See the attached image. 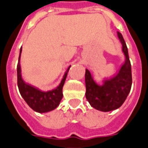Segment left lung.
<instances>
[{
  "label": "left lung",
  "mask_w": 148,
  "mask_h": 148,
  "mask_svg": "<svg viewBox=\"0 0 148 148\" xmlns=\"http://www.w3.org/2000/svg\"><path fill=\"white\" fill-rule=\"evenodd\" d=\"M122 50L125 56V62L119 72L110 79H104L103 84H98L93 79L89 70L86 69V99L95 109L101 112H110L119 108L129 94L132 84V66L126 43L120 32H117Z\"/></svg>",
  "instance_id": "obj_1"
}]
</instances>
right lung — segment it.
Returning a JSON list of instances; mask_svg holds the SVG:
<instances>
[{"instance_id": "1", "label": "right lung", "mask_w": 148, "mask_h": 148, "mask_svg": "<svg viewBox=\"0 0 148 148\" xmlns=\"http://www.w3.org/2000/svg\"><path fill=\"white\" fill-rule=\"evenodd\" d=\"M21 51L22 49H21L17 64V85L21 95L28 103V105L35 112L45 113L54 110L58 107L60 100L62 99L63 86L64 84L66 77L71 66H69V69H67L58 87L51 91L44 92L28 83H25L24 79H22L21 69L20 64Z\"/></svg>"}]
</instances>
